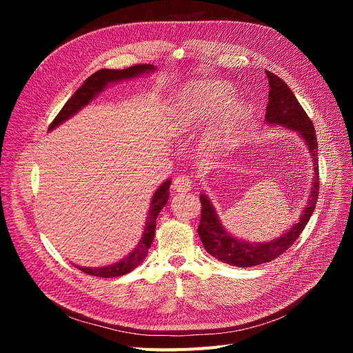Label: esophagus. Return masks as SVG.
Returning <instances> with one entry per match:
<instances>
[{
    "label": "esophagus",
    "mask_w": 353,
    "mask_h": 353,
    "mask_svg": "<svg viewBox=\"0 0 353 353\" xmlns=\"http://www.w3.org/2000/svg\"><path fill=\"white\" fill-rule=\"evenodd\" d=\"M191 187H193V181L184 175L176 176L172 184V188L174 191H176V193H187V191L191 190Z\"/></svg>",
    "instance_id": "esophagus-1"
}]
</instances>
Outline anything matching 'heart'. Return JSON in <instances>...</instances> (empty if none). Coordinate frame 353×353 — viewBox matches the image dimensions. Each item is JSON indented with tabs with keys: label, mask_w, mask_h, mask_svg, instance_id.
Returning <instances> with one entry per match:
<instances>
[{
	"label": "heart",
	"mask_w": 353,
	"mask_h": 353,
	"mask_svg": "<svg viewBox=\"0 0 353 353\" xmlns=\"http://www.w3.org/2000/svg\"><path fill=\"white\" fill-rule=\"evenodd\" d=\"M236 90L223 81H197L187 85L172 104L170 126L175 134H190L216 117L201 135L200 145L209 154L225 152L236 144L250 117V105L232 101Z\"/></svg>",
	"instance_id": "b5f03b06"
}]
</instances>
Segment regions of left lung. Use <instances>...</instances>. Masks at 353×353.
Instances as JSON below:
<instances>
[{
  "label": "left lung",
  "mask_w": 353,
  "mask_h": 353,
  "mask_svg": "<svg viewBox=\"0 0 353 353\" xmlns=\"http://www.w3.org/2000/svg\"><path fill=\"white\" fill-rule=\"evenodd\" d=\"M270 82V95L268 104H266L265 121L271 126H284L290 131L299 134V137L305 141L309 153H311L314 162V178L312 187L309 191V200L305 209L301 213L299 222L283 232L280 237L271 241L263 243H250L234 237L225 228L218 216L215 206L212 205L209 196L205 193L200 194L201 201V219L197 232L205 249L213 258L223 263H230L240 268H250V266L261 265L265 262H271L283 254L290 245L301 236V232L306 227L309 218L316 206L319 178H318V141L314 125L309 119L302 105L299 104L297 99L288 85L276 77V74L266 72Z\"/></svg>",
  "instance_id": "obj_1"
}]
</instances>
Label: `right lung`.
I'll return each mask as SVG.
<instances>
[{"mask_svg": "<svg viewBox=\"0 0 353 353\" xmlns=\"http://www.w3.org/2000/svg\"><path fill=\"white\" fill-rule=\"evenodd\" d=\"M156 68L153 65H137L131 66L128 69L122 70H114V69H101L92 73L88 79H85V82L81 85V87L77 90L72 97L68 100V103L63 105V109L60 113L56 116V119L52 121L50 125L48 131H52L54 128L61 125L63 122H66L70 119L72 116L77 114L82 108L90 104L97 95L104 91L109 85L122 82V81H130L132 78L141 77L144 73H153ZM169 185H170V179H166L162 185H159V188L154 191V194L150 201V208H148L147 213V219H145V227L143 231L141 240L138 241L135 245V249L125 256L123 259L119 262L112 263V265H105V266H99V268H90V266H78V268L88 274V275H95V276H103V279H112V276H121L128 272H131L135 270L138 265H140L147 256L148 249L153 243L154 239V231H156V219L160 210L163 209V206L168 203L169 199Z\"/></svg>", "mask_w": 353, "mask_h": 353, "instance_id": "obj_1", "label": "right lung"}]
</instances>
